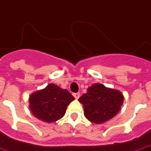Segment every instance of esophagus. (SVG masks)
<instances>
[{"mask_svg": "<svg viewBox=\"0 0 151 151\" xmlns=\"http://www.w3.org/2000/svg\"><path fill=\"white\" fill-rule=\"evenodd\" d=\"M73 97L76 98V99H78L80 98V93H73Z\"/></svg>", "mask_w": 151, "mask_h": 151, "instance_id": "obj_1", "label": "esophagus"}]
</instances>
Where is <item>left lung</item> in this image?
Instances as JSON below:
<instances>
[{
  "instance_id": "8db88e82",
  "label": "left lung",
  "mask_w": 151,
  "mask_h": 151,
  "mask_svg": "<svg viewBox=\"0 0 151 151\" xmlns=\"http://www.w3.org/2000/svg\"><path fill=\"white\" fill-rule=\"evenodd\" d=\"M123 94L119 90L93 84L78 101L84 108L85 117L95 124H101L115 117L123 103Z\"/></svg>"
}]
</instances>
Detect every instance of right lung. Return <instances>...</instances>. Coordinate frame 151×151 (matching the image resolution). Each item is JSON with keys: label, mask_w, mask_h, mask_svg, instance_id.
I'll return each instance as SVG.
<instances>
[{"label": "right lung", "mask_w": 151, "mask_h": 151, "mask_svg": "<svg viewBox=\"0 0 151 151\" xmlns=\"http://www.w3.org/2000/svg\"><path fill=\"white\" fill-rule=\"evenodd\" d=\"M74 99L67 90L50 83L44 89L30 94L29 106L35 118L51 123L65 115L67 106Z\"/></svg>", "instance_id": "1"}]
</instances>
